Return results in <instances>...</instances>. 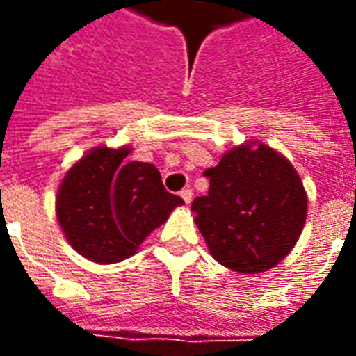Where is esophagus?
<instances>
[{
    "instance_id": "esophagus-1",
    "label": "esophagus",
    "mask_w": 356,
    "mask_h": 356,
    "mask_svg": "<svg viewBox=\"0 0 356 356\" xmlns=\"http://www.w3.org/2000/svg\"><path fill=\"white\" fill-rule=\"evenodd\" d=\"M181 198L185 200V204H191L193 202V191L191 188H183L181 191Z\"/></svg>"
}]
</instances>
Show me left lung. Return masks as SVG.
I'll return each instance as SVG.
<instances>
[{
    "mask_svg": "<svg viewBox=\"0 0 356 356\" xmlns=\"http://www.w3.org/2000/svg\"><path fill=\"white\" fill-rule=\"evenodd\" d=\"M242 145L204 171L206 196L194 198L196 227L209 252L238 273H263L290 254L303 231L307 194L298 171L265 145Z\"/></svg>",
    "mask_w": 356,
    "mask_h": 356,
    "instance_id": "obj_1",
    "label": "left lung"
}]
</instances>
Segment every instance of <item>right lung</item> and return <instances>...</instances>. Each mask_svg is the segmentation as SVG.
<instances>
[{"label":"right lung","instance_id":"1","mask_svg":"<svg viewBox=\"0 0 356 356\" xmlns=\"http://www.w3.org/2000/svg\"><path fill=\"white\" fill-rule=\"evenodd\" d=\"M129 148L99 147L60 183L57 217L70 246L95 263H118L139 250L183 198L163 188L152 163L125 162Z\"/></svg>","mask_w":356,"mask_h":356}]
</instances>
